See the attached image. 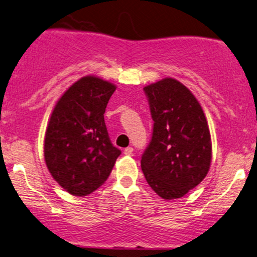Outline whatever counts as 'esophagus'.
Instances as JSON below:
<instances>
[{
	"instance_id": "1",
	"label": "esophagus",
	"mask_w": 257,
	"mask_h": 257,
	"mask_svg": "<svg viewBox=\"0 0 257 257\" xmlns=\"http://www.w3.org/2000/svg\"><path fill=\"white\" fill-rule=\"evenodd\" d=\"M133 151H134V149H133L132 147H126L124 151H123V153H124V155H132Z\"/></svg>"
}]
</instances>
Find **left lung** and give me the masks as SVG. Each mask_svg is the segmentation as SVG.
Wrapping results in <instances>:
<instances>
[{
	"instance_id": "left-lung-1",
	"label": "left lung",
	"mask_w": 257,
	"mask_h": 257,
	"mask_svg": "<svg viewBox=\"0 0 257 257\" xmlns=\"http://www.w3.org/2000/svg\"><path fill=\"white\" fill-rule=\"evenodd\" d=\"M154 125L141 158L146 180L164 199H177L201 183L210 170L212 145L203 109L173 78L144 87Z\"/></svg>"
}]
</instances>
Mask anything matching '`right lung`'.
Here are the masks:
<instances>
[{
  "label": "right lung",
  "mask_w": 257,
  "mask_h": 257,
  "mask_svg": "<svg viewBox=\"0 0 257 257\" xmlns=\"http://www.w3.org/2000/svg\"><path fill=\"white\" fill-rule=\"evenodd\" d=\"M116 85L96 76L72 84L52 111L44 157L53 179L84 197L105 183L121 151L110 141L104 112Z\"/></svg>",
  "instance_id": "obj_1"
}]
</instances>
